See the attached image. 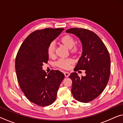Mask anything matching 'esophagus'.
Listing matches in <instances>:
<instances>
[{
	"label": "esophagus",
	"instance_id": "1",
	"mask_svg": "<svg viewBox=\"0 0 123 123\" xmlns=\"http://www.w3.org/2000/svg\"><path fill=\"white\" fill-rule=\"evenodd\" d=\"M64 75H65V76L66 77H68L69 76V75H70V73L69 72H64Z\"/></svg>",
	"mask_w": 123,
	"mask_h": 123
}]
</instances>
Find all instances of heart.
I'll use <instances>...</instances> for the list:
<instances>
[{
    "label": "heart",
    "mask_w": 123,
    "mask_h": 123,
    "mask_svg": "<svg viewBox=\"0 0 123 123\" xmlns=\"http://www.w3.org/2000/svg\"><path fill=\"white\" fill-rule=\"evenodd\" d=\"M61 42L63 44L72 51H75L78 48L75 45V41L74 38L70 35H65L61 38ZM47 53L49 57H53L55 53V44L54 42H51L49 44L47 48ZM74 62V60L72 58H61L56 62V65L62 69H68L71 64Z\"/></svg>",
    "instance_id": "b5f03b06"
}]
</instances>
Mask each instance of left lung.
<instances>
[{
	"instance_id": "obj_1",
	"label": "left lung",
	"mask_w": 123,
	"mask_h": 123,
	"mask_svg": "<svg viewBox=\"0 0 123 123\" xmlns=\"http://www.w3.org/2000/svg\"><path fill=\"white\" fill-rule=\"evenodd\" d=\"M66 32L76 35L81 42L82 55L74 71L85 70L86 73V76L81 77L76 72L70 74L72 93L78 101L88 103L103 92L109 81L111 73L109 53L101 39L92 31L75 28Z\"/></svg>"
}]
</instances>
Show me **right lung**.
<instances>
[{
	"instance_id": "add662e5",
	"label": "right lung",
	"mask_w": 123,
	"mask_h": 123,
	"mask_svg": "<svg viewBox=\"0 0 123 123\" xmlns=\"http://www.w3.org/2000/svg\"><path fill=\"white\" fill-rule=\"evenodd\" d=\"M63 28H46L30 34L17 54L15 68L17 78L23 92L29 100L38 106H47L55 101L58 89L64 75L59 70L47 74L42 69L47 63V48Z\"/></svg>"
}]
</instances>
